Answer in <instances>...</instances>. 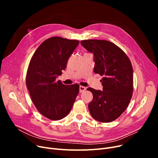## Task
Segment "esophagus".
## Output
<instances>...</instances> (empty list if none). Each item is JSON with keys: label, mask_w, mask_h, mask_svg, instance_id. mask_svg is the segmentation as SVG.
Here are the masks:
<instances>
[{"label": "esophagus", "mask_w": 158, "mask_h": 158, "mask_svg": "<svg viewBox=\"0 0 158 158\" xmlns=\"http://www.w3.org/2000/svg\"><path fill=\"white\" fill-rule=\"evenodd\" d=\"M86 89V88L85 86H79V92L80 93H82V92H85Z\"/></svg>", "instance_id": "1"}]
</instances>
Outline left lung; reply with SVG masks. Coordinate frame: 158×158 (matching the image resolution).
<instances>
[{
    "label": "left lung",
    "instance_id": "8db88e82",
    "mask_svg": "<svg viewBox=\"0 0 158 158\" xmlns=\"http://www.w3.org/2000/svg\"><path fill=\"white\" fill-rule=\"evenodd\" d=\"M94 53V72L103 76V90L87 88L93 94L88 104L92 117L107 123L117 119L125 111L133 92V70L130 60L122 50L111 41L86 40L81 41Z\"/></svg>",
    "mask_w": 158,
    "mask_h": 158
}]
</instances>
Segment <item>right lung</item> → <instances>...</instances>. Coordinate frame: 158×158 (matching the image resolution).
Returning <instances> with one entry per match:
<instances>
[{
	"label": "right lung",
	"instance_id": "right-lung-1",
	"mask_svg": "<svg viewBox=\"0 0 158 158\" xmlns=\"http://www.w3.org/2000/svg\"><path fill=\"white\" fill-rule=\"evenodd\" d=\"M78 40L52 37L43 41L32 56L26 74V86L37 110L45 117L58 120L70 111L79 85H64L56 77L64 70L78 46Z\"/></svg>",
	"mask_w": 158,
	"mask_h": 158
}]
</instances>
